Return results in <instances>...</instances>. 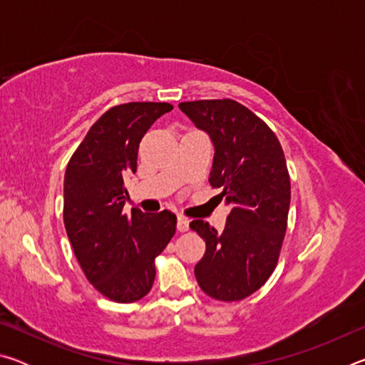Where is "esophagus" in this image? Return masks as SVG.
I'll list each match as a JSON object with an SVG mask.
<instances>
[{
    "label": "esophagus",
    "mask_w": 365,
    "mask_h": 365,
    "mask_svg": "<svg viewBox=\"0 0 365 365\" xmlns=\"http://www.w3.org/2000/svg\"><path fill=\"white\" fill-rule=\"evenodd\" d=\"M177 228H178V232H187L190 228V220L187 217H183V215H178Z\"/></svg>",
    "instance_id": "34e87169"
}]
</instances>
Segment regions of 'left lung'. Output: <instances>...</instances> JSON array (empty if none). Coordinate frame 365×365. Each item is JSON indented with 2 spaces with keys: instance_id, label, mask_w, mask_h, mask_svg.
Instances as JSON below:
<instances>
[{
  "instance_id": "left-lung-1",
  "label": "left lung",
  "mask_w": 365,
  "mask_h": 365,
  "mask_svg": "<svg viewBox=\"0 0 365 365\" xmlns=\"http://www.w3.org/2000/svg\"><path fill=\"white\" fill-rule=\"evenodd\" d=\"M178 108L211 138L209 182L232 207L222 232L201 219L190 224L206 242L195 267L197 285L214 299H245L279 261L292 197L285 154L265 122L237 101L201 100Z\"/></svg>"
}]
</instances>
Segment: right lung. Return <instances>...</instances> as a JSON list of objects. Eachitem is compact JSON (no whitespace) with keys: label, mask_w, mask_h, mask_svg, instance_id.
<instances>
[{"label":"right lung","mask_w":365,"mask_h":365,"mask_svg":"<svg viewBox=\"0 0 365 365\" xmlns=\"http://www.w3.org/2000/svg\"><path fill=\"white\" fill-rule=\"evenodd\" d=\"M169 110V103L110 108L91 125L66 169L67 237L86 279L115 302H133L150 293L154 259L175 233L177 217L168 209L123 212L125 180L137 172L140 141Z\"/></svg>","instance_id":"obj_1"}]
</instances>
